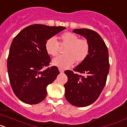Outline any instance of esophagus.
Segmentation results:
<instances>
[{
  "mask_svg": "<svg viewBox=\"0 0 127 127\" xmlns=\"http://www.w3.org/2000/svg\"><path fill=\"white\" fill-rule=\"evenodd\" d=\"M59 71H60V72H61V73L64 72V70H63V69H59Z\"/></svg>",
  "mask_w": 127,
  "mask_h": 127,
  "instance_id": "34e87169",
  "label": "esophagus"
}]
</instances>
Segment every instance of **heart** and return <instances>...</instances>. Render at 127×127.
<instances>
[{"label":"heart","mask_w":127,"mask_h":127,"mask_svg":"<svg viewBox=\"0 0 127 127\" xmlns=\"http://www.w3.org/2000/svg\"><path fill=\"white\" fill-rule=\"evenodd\" d=\"M61 45L67 46L64 50V55L54 58L52 64L61 69H65L73 64L75 61L80 64L86 59L89 55L90 44L85 39L71 33L66 32L60 37ZM45 49L49 55L55 57L58 54L59 46L55 37L50 38L46 41Z\"/></svg>","instance_id":"heart-1"}]
</instances>
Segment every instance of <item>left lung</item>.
<instances>
[{
  "instance_id": "8db88e82",
  "label": "left lung",
  "mask_w": 127,
  "mask_h": 127,
  "mask_svg": "<svg viewBox=\"0 0 127 127\" xmlns=\"http://www.w3.org/2000/svg\"><path fill=\"white\" fill-rule=\"evenodd\" d=\"M73 32L83 36L90 44V52L84 62L71 70H65L68 77L65 84V97L72 105L86 107L98 98L105 85L109 71V53L98 33L87 29H76ZM81 74H83L81 76Z\"/></svg>"
}]
</instances>
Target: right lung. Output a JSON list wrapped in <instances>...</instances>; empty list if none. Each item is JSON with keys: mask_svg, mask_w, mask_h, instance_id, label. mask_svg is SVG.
Wrapping results in <instances>:
<instances>
[{"mask_svg": "<svg viewBox=\"0 0 127 127\" xmlns=\"http://www.w3.org/2000/svg\"><path fill=\"white\" fill-rule=\"evenodd\" d=\"M65 29L32 25L23 29L12 41L7 64L9 78L14 94L24 103L37 104L44 100L47 86L60 74L56 66L42 69L51 60L45 44Z\"/></svg>", "mask_w": 127, "mask_h": 127, "instance_id": "right-lung-1", "label": "right lung"}]
</instances>
